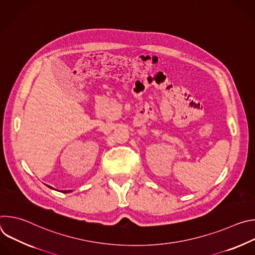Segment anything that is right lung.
Instances as JSON below:
<instances>
[{"mask_svg": "<svg viewBox=\"0 0 255 255\" xmlns=\"http://www.w3.org/2000/svg\"><path fill=\"white\" fill-rule=\"evenodd\" d=\"M49 188H50V187H49ZM51 189H52V188H51ZM62 192H63V193H68V192H71V191H62Z\"/></svg>", "mask_w": 255, "mask_h": 255, "instance_id": "obj_1", "label": "right lung"}]
</instances>
